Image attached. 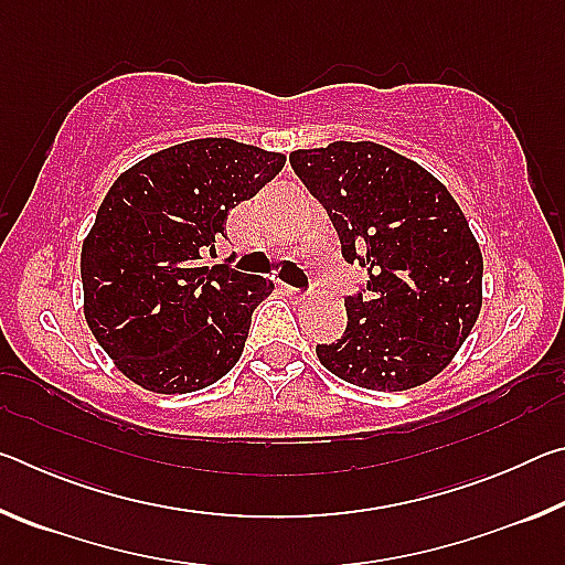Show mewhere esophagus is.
<instances>
[{
    "mask_svg": "<svg viewBox=\"0 0 565 565\" xmlns=\"http://www.w3.org/2000/svg\"><path fill=\"white\" fill-rule=\"evenodd\" d=\"M286 291H289L291 296H294V299H306V296H309L311 294V289H296V286H286Z\"/></svg>",
    "mask_w": 565,
    "mask_h": 565,
    "instance_id": "34e87169",
    "label": "esophagus"
}]
</instances>
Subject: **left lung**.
I'll use <instances>...</instances> for the list:
<instances>
[{"label": "left lung", "instance_id": "obj_1", "mask_svg": "<svg viewBox=\"0 0 565 565\" xmlns=\"http://www.w3.org/2000/svg\"><path fill=\"white\" fill-rule=\"evenodd\" d=\"M294 174L327 209L347 264L366 269L343 296L347 331L319 343L333 376L406 391L448 366L481 311L483 256L456 199L416 161L374 141L299 149Z\"/></svg>", "mask_w": 565, "mask_h": 565}]
</instances>
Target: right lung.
<instances>
[{"mask_svg":"<svg viewBox=\"0 0 565 565\" xmlns=\"http://www.w3.org/2000/svg\"><path fill=\"white\" fill-rule=\"evenodd\" d=\"M284 161L234 139H194L114 181L82 246L84 317L134 384L191 394L234 369L274 284L202 256Z\"/></svg>","mask_w":565,"mask_h":565,"instance_id":"obj_1","label":"right lung"}]
</instances>
